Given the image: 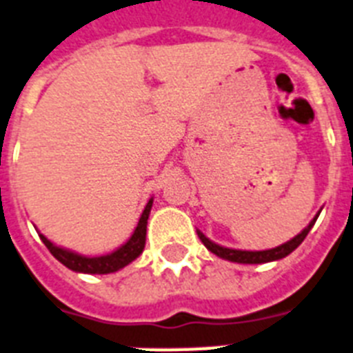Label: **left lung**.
Returning a JSON list of instances; mask_svg holds the SVG:
<instances>
[{"mask_svg": "<svg viewBox=\"0 0 353 353\" xmlns=\"http://www.w3.org/2000/svg\"><path fill=\"white\" fill-rule=\"evenodd\" d=\"M316 219H318V215L314 217V221L310 222L309 226L305 228L300 235H296L294 239H291V241L285 242V244L278 245V248H272V250H265V251L230 250V248H222V245L208 241V239H206V236H204L201 232H197V235H199L201 242H203V244L206 245L210 251H212V253H215L217 256H221V259L230 260V262H239V263H265V262H272V260H280V259H283V256H287L289 253H292V251H294L296 248L301 244V242H303V239L307 236V233L310 232V228L314 226Z\"/></svg>", "mask_w": 353, "mask_h": 353, "instance_id": "8db88e82", "label": "left lung"}]
</instances>
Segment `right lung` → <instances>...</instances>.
Wrapping results in <instances>:
<instances>
[{
	"mask_svg": "<svg viewBox=\"0 0 353 353\" xmlns=\"http://www.w3.org/2000/svg\"><path fill=\"white\" fill-rule=\"evenodd\" d=\"M150 208H152V199L147 203L143 213H141L140 222L136 226L134 233L125 244L118 248L117 251H112L109 254H103V256H82V254L71 253V251L62 250L53 245L52 242L46 239L44 235H41V241L44 242V245L48 248L50 253L55 256L61 263H64L68 269L77 272H88V274H108V272H114L118 269L125 268L127 263H131L132 260L138 259L145 248V235H147V219H149Z\"/></svg>",
	"mask_w": 353,
	"mask_h": 353,
	"instance_id": "add662e5",
	"label": "right lung"
}]
</instances>
